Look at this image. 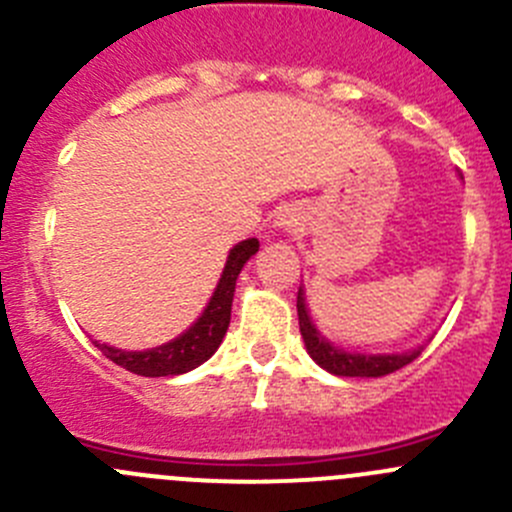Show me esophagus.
I'll return each instance as SVG.
<instances>
[{
    "instance_id": "esophagus-1",
    "label": "esophagus",
    "mask_w": 512,
    "mask_h": 512,
    "mask_svg": "<svg viewBox=\"0 0 512 512\" xmlns=\"http://www.w3.org/2000/svg\"><path fill=\"white\" fill-rule=\"evenodd\" d=\"M299 225H302V223H299L297 210H292V208L280 210V213L275 215V220H272V227H275V230H280V232H294Z\"/></svg>"
}]
</instances>
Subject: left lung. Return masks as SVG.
<instances>
[{
    "label": "left lung",
    "mask_w": 512,
    "mask_h": 512,
    "mask_svg": "<svg viewBox=\"0 0 512 512\" xmlns=\"http://www.w3.org/2000/svg\"><path fill=\"white\" fill-rule=\"evenodd\" d=\"M297 314H299V332H302L304 347L307 354L322 366L324 371L334 376H356V379H376V376H386L391 371L401 369V366L411 364L423 347L409 349V352H394V354H366V352H349V349L337 347L329 342L314 324L312 314L307 309V299H304V287H299L297 294Z\"/></svg>",
    "instance_id": "1"
}]
</instances>
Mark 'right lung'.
Wrapping results in <instances>:
<instances>
[{
  "label": "right lung",
  "instance_id": "add662e5",
  "mask_svg": "<svg viewBox=\"0 0 512 512\" xmlns=\"http://www.w3.org/2000/svg\"><path fill=\"white\" fill-rule=\"evenodd\" d=\"M257 250H260L257 237H247V240L237 242L227 252L223 275H220L218 287H215L210 302L205 304L203 314L183 334H178L170 342L153 349H143V352H126V349L101 344L96 339L94 344L113 364L123 366V369L133 371L138 376H151V379H156V376H178L185 374V371H193L195 366L208 361L210 356L218 352L220 344H223L227 327H230L235 282L240 277L242 267L247 265V260Z\"/></svg>",
  "mask_w": 512,
  "mask_h": 512
}]
</instances>
